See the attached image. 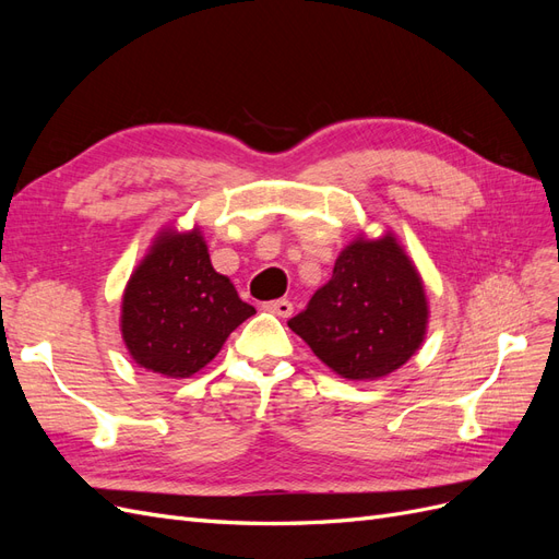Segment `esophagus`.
<instances>
[{"mask_svg": "<svg viewBox=\"0 0 559 559\" xmlns=\"http://www.w3.org/2000/svg\"><path fill=\"white\" fill-rule=\"evenodd\" d=\"M263 310L273 312V314H277V317H292L294 306H292V300L280 298V300H267V302H263Z\"/></svg>", "mask_w": 559, "mask_h": 559, "instance_id": "esophagus-1", "label": "esophagus"}]
</instances>
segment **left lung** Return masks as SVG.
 Instances as JSON below:
<instances>
[{
	"mask_svg": "<svg viewBox=\"0 0 559 559\" xmlns=\"http://www.w3.org/2000/svg\"><path fill=\"white\" fill-rule=\"evenodd\" d=\"M427 321L425 284L408 253L386 233L347 245L331 280L289 319V329L337 376L378 380L419 349Z\"/></svg>",
	"mask_w": 559,
	"mask_h": 559,
	"instance_id": "left-lung-1",
	"label": "left lung"
}]
</instances>
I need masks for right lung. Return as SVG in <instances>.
<instances>
[{
  "mask_svg": "<svg viewBox=\"0 0 559 559\" xmlns=\"http://www.w3.org/2000/svg\"><path fill=\"white\" fill-rule=\"evenodd\" d=\"M257 314L212 267L200 228L163 230L126 286L121 333L130 357L165 378H191Z\"/></svg>",
  "mask_w": 559,
  "mask_h": 559,
  "instance_id": "right-lung-1",
  "label": "right lung"
}]
</instances>
